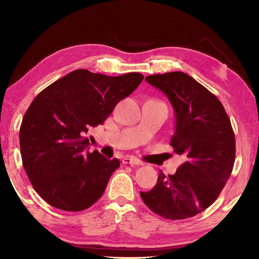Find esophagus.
<instances>
[{"label": "esophagus", "instance_id": "obj_1", "mask_svg": "<svg viewBox=\"0 0 259 259\" xmlns=\"http://www.w3.org/2000/svg\"><path fill=\"white\" fill-rule=\"evenodd\" d=\"M122 163L123 164H130V165H140V164H142V162L139 161L136 158H133V157H126V158L122 159Z\"/></svg>", "mask_w": 259, "mask_h": 259}]
</instances>
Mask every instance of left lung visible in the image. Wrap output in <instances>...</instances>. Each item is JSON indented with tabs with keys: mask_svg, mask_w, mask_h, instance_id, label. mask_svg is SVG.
Masks as SVG:
<instances>
[{
	"mask_svg": "<svg viewBox=\"0 0 259 259\" xmlns=\"http://www.w3.org/2000/svg\"><path fill=\"white\" fill-rule=\"evenodd\" d=\"M163 92L176 115L170 146L185 162L174 175L159 171L156 186L140 192L145 205L168 220L192 218L214 203L232 174L236 142L221 101L181 71L146 76Z\"/></svg>",
	"mask_w": 259,
	"mask_h": 259,
	"instance_id": "8db88e82",
	"label": "left lung"
}]
</instances>
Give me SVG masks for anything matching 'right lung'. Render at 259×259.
<instances>
[{
	"label": "right lung",
	"mask_w": 259,
	"mask_h": 259,
	"mask_svg": "<svg viewBox=\"0 0 259 259\" xmlns=\"http://www.w3.org/2000/svg\"><path fill=\"white\" fill-rule=\"evenodd\" d=\"M144 79L86 69L69 72L36 96L20 127L22 163L33 188L65 211H82L102 196L118 159L90 152L88 132L102 124L116 104Z\"/></svg>",
	"instance_id": "1"
}]
</instances>
